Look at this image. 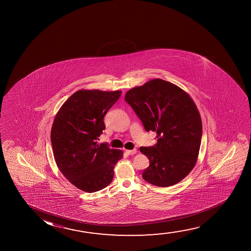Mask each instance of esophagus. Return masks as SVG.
<instances>
[{"label": "esophagus", "mask_w": 251, "mask_h": 251, "mask_svg": "<svg viewBox=\"0 0 251 251\" xmlns=\"http://www.w3.org/2000/svg\"><path fill=\"white\" fill-rule=\"evenodd\" d=\"M125 152L128 155L135 154L137 152L136 149H133V150H125Z\"/></svg>", "instance_id": "esophagus-1"}]
</instances>
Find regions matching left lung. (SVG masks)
Masks as SVG:
<instances>
[{
  "mask_svg": "<svg viewBox=\"0 0 251 251\" xmlns=\"http://www.w3.org/2000/svg\"><path fill=\"white\" fill-rule=\"evenodd\" d=\"M125 101L146 131L157 133V144L140 148L150 162L143 179L158 187L182 181L196 165L202 136L201 119L192 99L174 84L154 79L127 91Z\"/></svg>",
  "mask_w": 251,
  "mask_h": 251,
  "instance_id": "8db88e82",
  "label": "left lung"
}]
</instances>
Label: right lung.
Returning <instances> with one entry per match:
<instances>
[{
  "instance_id": "add662e5",
  "label": "right lung",
  "mask_w": 251,
  "mask_h": 251,
  "mask_svg": "<svg viewBox=\"0 0 251 251\" xmlns=\"http://www.w3.org/2000/svg\"><path fill=\"white\" fill-rule=\"evenodd\" d=\"M121 94V91L79 90L62 104L52 125L55 163L66 178L85 192L109 185L114 167L124 156L123 151L97 141L105 129L103 117Z\"/></svg>"
}]
</instances>
